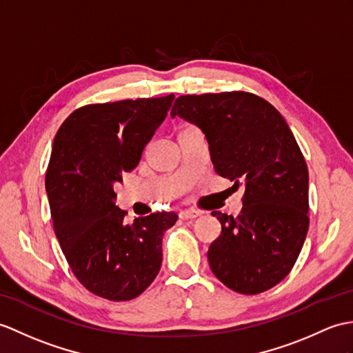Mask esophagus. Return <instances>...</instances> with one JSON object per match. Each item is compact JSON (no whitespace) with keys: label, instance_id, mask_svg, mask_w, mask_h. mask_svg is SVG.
<instances>
[{"label":"esophagus","instance_id":"34e87169","mask_svg":"<svg viewBox=\"0 0 353 353\" xmlns=\"http://www.w3.org/2000/svg\"><path fill=\"white\" fill-rule=\"evenodd\" d=\"M196 216H200V212L199 210H191V209L180 210V214H179L180 219H194Z\"/></svg>","mask_w":353,"mask_h":353}]
</instances>
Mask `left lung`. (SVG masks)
<instances>
[{
    "label": "left lung",
    "mask_w": 353,
    "mask_h": 353,
    "mask_svg": "<svg viewBox=\"0 0 353 353\" xmlns=\"http://www.w3.org/2000/svg\"><path fill=\"white\" fill-rule=\"evenodd\" d=\"M176 116L206 137L216 173L245 186L239 216L212 212L221 223L208 251L212 272L237 293L269 290L292 270L310 223L308 170L289 125L245 92L180 96Z\"/></svg>",
    "instance_id": "1"
}]
</instances>
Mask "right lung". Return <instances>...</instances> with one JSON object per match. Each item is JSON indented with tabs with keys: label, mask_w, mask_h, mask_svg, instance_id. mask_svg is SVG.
<instances>
[{
	"label": "right lung",
	"mask_w": 353,
	"mask_h": 353,
	"mask_svg": "<svg viewBox=\"0 0 353 353\" xmlns=\"http://www.w3.org/2000/svg\"><path fill=\"white\" fill-rule=\"evenodd\" d=\"M173 101L87 105L54 138L45 179L54 232L78 281L101 298L134 299L161 269L162 237L177 215L158 212L126 224L114 185L138 165Z\"/></svg>",
	"instance_id": "add662e5"
}]
</instances>
